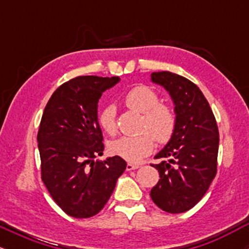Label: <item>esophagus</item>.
<instances>
[{
  "label": "esophagus",
  "mask_w": 249,
  "mask_h": 249,
  "mask_svg": "<svg viewBox=\"0 0 249 249\" xmlns=\"http://www.w3.org/2000/svg\"><path fill=\"white\" fill-rule=\"evenodd\" d=\"M139 167L138 164H132V162H127L126 165V171H132V170H137Z\"/></svg>",
  "instance_id": "34e87169"
}]
</instances>
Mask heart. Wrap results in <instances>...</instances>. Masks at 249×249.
Listing matches in <instances>:
<instances>
[{
	"mask_svg": "<svg viewBox=\"0 0 249 249\" xmlns=\"http://www.w3.org/2000/svg\"><path fill=\"white\" fill-rule=\"evenodd\" d=\"M125 105L136 112L142 113L141 136L121 137L111 142L108 151L113 156L121 157L127 161L137 162L150 154L154 148V139L165 144L172 138L176 130V113L170 107L159 104L156 91L144 85L131 89L124 97ZM99 126L110 136L116 133V108L107 105L99 112Z\"/></svg>",
	"mask_w": 249,
	"mask_h": 249,
	"instance_id": "1",
	"label": "heart"
}]
</instances>
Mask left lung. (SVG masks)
<instances>
[{
    "mask_svg": "<svg viewBox=\"0 0 249 249\" xmlns=\"http://www.w3.org/2000/svg\"><path fill=\"white\" fill-rule=\"evenodd\" d=\"M164 87L174 103L176 130L152 165L160 179L151 198L167 213H184L196 206L216 174L219 130L215 117L201 90L185 77L159 71L151 75Z\"/></svg>",
    "mask_w": 249,
    "mask_h": 249,
    "instance_id": "8db88e82",
    "label": "left lung"
}]
</instances>
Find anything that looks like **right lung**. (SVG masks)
Masks as SVG:
<instances>
[{
	"instance_id": "right-lung-1",
	"label": "right lung",
	"mask_w": 249,
	"mask_h": 249,
	"mask_svg": "<svg viewBox=\"0 0 249 249\" xmlns=\"http://www.w3.org/2000/svg\"><path fill=\"white\" fill-rule=\"evenodd\" d=\"M118 82L119 77H76L57 89L43 112L37 133L42 180L72 218L101 212L126 168V161L117 156L93 160L104 151L98 101Z\"/></svg>"
}]
</instances>
